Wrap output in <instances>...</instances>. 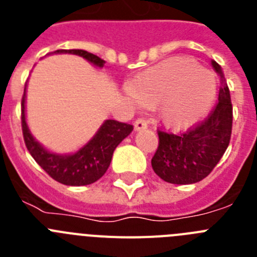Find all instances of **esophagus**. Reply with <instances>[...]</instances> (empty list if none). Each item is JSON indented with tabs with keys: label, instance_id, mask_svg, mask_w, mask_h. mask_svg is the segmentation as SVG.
I'll return each instance as SVG.
<instances>
[{
	"label": "esophagus",
	"instance_id": "esophagus-1",
	"mask_svg": "<svg viewBox=\"0 0 257 257\" xmlns=\"http://www.w3.org/2000/svg\"><path fill=\"white\" fill-rule=\"evenodd\" d=\"M147 127H148V123H147V121H145V119H143V118L136 119L135 123H134V128H135V131L144 130V128H147Z\"/></svg>",
	"mask_w": 257,
	"mask_h": 257
}]
</instances>
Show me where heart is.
<instances>
[{
  "label": "heart",
  "mask_w": 257,
  "mask_h": 257,
  "mask_svg": "<svg viewBox=\"0 0 257 257\" xmlns=\"http://www.w3.org/2000/svg\"><path fill=\"white\" fill-rule=\"evenodd\" d=\"M134 100L154 108L170 130H184L207 114L216 97L212 72L196 60L175 56L144 70L127 85Z\"/></svg>",
  "instance_id": "b5f03b06"
}]
</instances>
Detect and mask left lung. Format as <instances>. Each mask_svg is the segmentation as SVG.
Returning a JSON list of instances; mask_svg holds the SVG:
<instances>
[{
    "mask_svg": "<svg viewBox=\"0 0 257 257\" xmlns=\"http://www.w3.org/2000/svg\"><path fill=\"white\" fill-rule=\"evenodd\" d=\"M221 79L219 99L210 114L187 133L171 134L158 130V148L152 167L162 180L171 184H194L210 175L228 148L233 126L230 92L222 69L211 61Z\"/></svg>",
    "mask_w": 257,
    "mask_h": 257,
    "instance_id": "1",
    "label": "left lung"
}]
</instances>
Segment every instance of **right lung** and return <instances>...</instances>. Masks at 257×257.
Instances as JSON below:
<instances>
[{
	"label": "right lung",
	"mask_w": 257,
	"mask_h": 257,
	"mask_svg": "<svg viewBox=\"0 0 257 257\" xmlns=\"http://www.w3.org/2000/svg\"><path fill=\"white\" fill-rule=\"evenodd\" d=\"M54 54H74L82 56L96 67H103L105 61L85 50H56ZM27 87V82H26ZM22 130L24 143L36 162L54 180L64 185L79 187L88 185L103 176L108 170L117 145L130 135L133 124L106 119L95 136L85 147L73 154H55L45 149L32 136L26 122V88L22 97Z\"/></svg>",
	"instance_id": "add662e5"
}]
</instances>
